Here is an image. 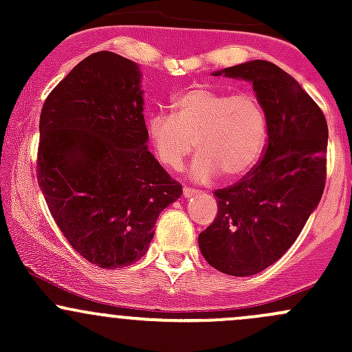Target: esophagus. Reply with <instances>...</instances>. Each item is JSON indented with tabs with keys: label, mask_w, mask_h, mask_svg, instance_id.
Wrapping results in <instances>:
<instances>
[{
	"label": "esophagus",
	"mask_w": 352,
	"mask_h": 352,
	"mask_svg": "<svg viewBox=\"0 0 352 352\" xmlns=\"http://www.w3.org/2000/svg\"><path fill=\"white\" fill-rule=\"evenodd\" d=\"M196 192H197L196 189H190V187H184V197H186V199L192 197Z\"/></svg>",
	"instance_id": "34e87169"
}]
</instances>
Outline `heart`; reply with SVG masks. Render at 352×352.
<instances>
[{"label":"heart","instance_id":"b5f03b06","mask_svg":"<svg viewBox=\"0 0 352 352\" xmlns=\"http://www.w3.org/2000/svg\"><path fill=\"white\" fill-rule=\"evenodd\" d=\"M146 131L162 165L180 168L196 148L199 153L190 165L194 180L208 182L218 172L233 180L257 165L265 146L267 120L254 95H232L196 85L173 97L172 113H151Z\"/></svg>","mask_w":352,"mask_h":352}]
</instances>
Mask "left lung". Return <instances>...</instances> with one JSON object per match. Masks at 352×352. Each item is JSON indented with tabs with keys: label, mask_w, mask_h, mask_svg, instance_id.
<instances>
[{
	"label": "left lung",
	"mask_w": 352,
	"mask_h": 352,
	"mask_svg": "<svg viewBox=\"0 0 352 352\" xmlns=\"http://www.w3.org/2000/svg\"><path fill=\"white\" fill-rule=\"evenodd\" d=\"M254 85L267 120V146L233 186L214 190L218 214L199 235L209 265L228 276H254L286 254L320 202L327 175L324 112L296 80L255 59L216 71Z\"/></svg>",
	"instance_id": "1"
}]
</instances>
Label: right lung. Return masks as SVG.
<instances>
[{
  "mask_svg": "<svg viewBox=\"0 0 352 352\" xmlns=\"http://www.w3.org/2000/svg\"><path fill=\"white\" fill-rule=\"evenodd\" d=\"M140 66L102 51L78 63L41 112L37 182L71 247L104 269L148 252L182 186L148 150Z\"/></svg>",
  "mask_w": 352,
  "mask_h": 352,
  "instance_id": "right-lung-1",
  "label": "right lung"
}]
</instances>
